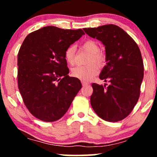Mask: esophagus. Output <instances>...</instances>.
I'll use <instances>...</instances> for the list:
<instances>
[{"label": "esophagus", "mask_w": 157, "mask_h": 157, "mask_svg": "<svg viewBox=\"0 0 157 157\" xmlns=\"http://www.w3.org/2000/svg\"><path fill=\"white\" fill-rule=\"evenodd\" d=\"M82 85L83 86H89V83L86 82V81H82Z\"/></svg>", "instance_id": "1"}]
</instances>
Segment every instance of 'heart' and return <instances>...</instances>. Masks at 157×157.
<instances>
[{
    "mask_svg": "<svg viewBox=\"0 0 157 157\" xmlns=\"http://www.w3.org/2000/svg\"><path fill=\"white\" fill-rule=\"evenodd\" d=\"M82 48L91 53L88 63L89 65L77 66L72 70V74L74 77L83 81H89L98 73V67L96 64L93 63L95 62L98 66H102L105 62V56L100 52V47L95 40H87L81 45ZM76 48L74 46H70L65 51V59L68 63L74 66L76 63L75 58Z\"/></svg>",
    "mask_w": 157,
    "mask_h": 157,
    "instance_id": "obj_1",
    "label": "heart"
}]
</instances>
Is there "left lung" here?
Returning a JSON list of instances; mask_svg holds the SVG:
<instances>
[{
    "mask_svg": "<svg viewBox=\"0 0 157 157\" xmlns=\"http://www.w3.org/2000/svg\"><path fill=\"white\" fill-rule=\"evenodd\" d=\"M83 30L90 37L101 41L106 50V65L99 78L109 85L92 83V108L105 121H121L132 112L140 95L144 78L141 51L134 39L116 25Z\"/></svg>",
    "mask_w": 157,
    "mask_h": 157,
    "instance_id": "obj_1",
    "label": "left lung"
}]
</instances>
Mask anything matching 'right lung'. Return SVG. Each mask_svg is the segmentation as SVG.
<instances>
[{"label":"right lung","instance_id":"1","mask_svg":"<svg viewBox=\"0 0 157 157\" xmlns=\"http://www.w3.org/2000/svg\"><path fill=\"white\" fill-rule=\"evenodd\" d=\"M83 30L46 26L26 36L18 54V85L23 102L37 119L59 120L81 89L70 77L65 51L83 35Z\"/></svg>","mask_w":157,"mask_h":157}]
</instances>
